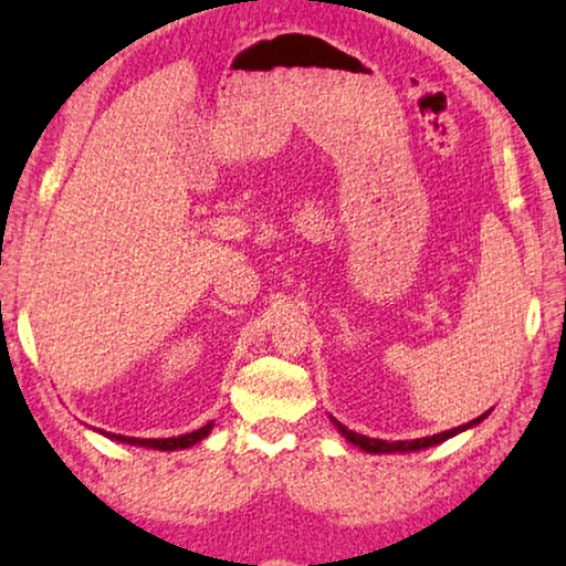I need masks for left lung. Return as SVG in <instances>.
Listing matches in <instances>:
<instances>
[{
    "label": "left lung",
    "instance_id": "obj_1",
    "mask_svg": "<svg viewBox=\"0 0 566 566\" xmlns=\"http://www.w3.org/2000/svg\"><path fill=\"white\" fill-rule=\"evenodd\" d=\"M490 415V410L484 412V415H480V418H474V420H470L468 424H460V428H452V430H444V432H438V434H432V438H418V440H398V442H388V440H375V438H365V434H358V432H353V430H348L345 428L343 422H338L331 415V422L335 424V430H338L345 440H348L353 448H360V450H365V452H370V454H388V452H418V450H428V448H432V444H440V442H444V440H450V438H454V434H460V432H464V430H470V428H474V424H480L484 418H488Z\"/></svg>",
    "mask_w": 566,
    "mask_h": 566
}]
</instances>
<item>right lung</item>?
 <instances>
[{
	"label": "right lung",
	"mask_w": 566,
	"mask_h": 566,
	"mask_svg": "<svg viewBox=\"0 0 566 566\" xmlns=\"http://www.w3.org/2000/svg\"><path fill=\"white\" fill-rule=\"evenodd\" d=\"M213 430V422H206L203 428H198L193 432H186V434H178V438H164V440H144V438H126V434H114V432H104V438L108 440H116V442H124V444H136V448H148V450H161V452H174V450H188L198 444L201 440H206L208 434Z\"/></svg>",
	"instance_id": "1"
}]
</instances>
